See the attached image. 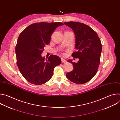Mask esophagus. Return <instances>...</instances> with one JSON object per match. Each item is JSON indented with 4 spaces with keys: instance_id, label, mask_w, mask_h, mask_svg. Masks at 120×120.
<instances>
[{
    "instance_id": "34e87169",
    "label": "esophagus",
    "mask_w": 120,
    "mask_h": 120,
    "mask_svg": "<svg viewBox=\"0 0 120 120\" xmlns=\"http://www.w3.org/2000/svg\"><path fill=\"white\" fill-rule=\"evenodd\" d=\"M61 60H62V63H66V61L65 59H64V58H61Z\"/></svg>"
}]
</instances>
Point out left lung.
Wrapping results in <instances>:
<instances>
[{
	"label": "left lung",
	"instance_id": "1",
	"mask_svg": "<svg viewBox=\"0 0 120 120\" xmlns=\"http://www.w3.org/2000/svg\"><path fill=\"white\" fill-rule=\"evenodd\" d=\"M64 24L73 30L75 35V48L77 51L72 56L78 58L77 63L69 60L74 66L72 71L67 73L66 77L77 84L85 83L96 75L100 63L101 44L96 32L84 24L70 21Z\"/></svg>",
	"mask_w": 120,
	"mask_h": 120
}]
</instances>
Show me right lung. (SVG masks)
<instances>
[{
  "instance_id": "add662e5",
  "label": "right lung",
  "mask_w": 120,
  "mask_h": 120,
  "mask_svg": "<svg viewBox=\"0 0 120 120\" xmlns=\"http://www.w3.org/2000/svg\"><path fill=\"white\" fill-rule=\"evenodd\" d=\"M61 22H40L26 27L19 35L15 46L16 64L23 77L29 82L41 85L53 76L56 66L61 64L57 56L51 55L46 60L41 54L49 44L51 36Z\"/></svg>"
}]
</instances>
